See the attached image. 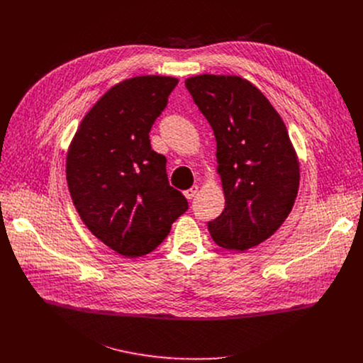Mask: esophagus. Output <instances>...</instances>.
<instances>
[{
  "instance_id": "34e87169",
  "label": "esophagus",
  "mask_w": 363,
  "mask_h": 363,
  "mask_svg": "<svg viewBox=\"0 0 363 363\" xmlns=\"http://www.w3.org/2000/svg\"><path fill=\"white\" fill-rule=\"evenodd\" d=\"M198 192V186L196 185H194V186H191L189 189H186L185 192H184V195L188 198V199H192L194 196H195V194Z\"/></svg>"
}]
</instances>
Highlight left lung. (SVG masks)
Returning <instances> with one entry per match:
<instances>
[{
    "instance_id": "obj_1",
    "label": "left lung",
    "mask_w": 363,
    "mask_h": 363,
    "mask_svg": "<svg viewBox=\"0 0 363 363\" xmlns=\"http://www.w3.org/2000/svg\"><path fill=\"white\" fill-rule=\"evenodd\" d=\"M217 140L225 208L208 221L223 248L245 251L272 237L289 217L298 191V161L286 125L267 97L238 76L185 80Z\"/></svg>"
}]
</instances>
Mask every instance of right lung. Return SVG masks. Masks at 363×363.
<instances>
[{
	"instance_id": "1",
	"label": "right lung",
	"mask_w": 363,
	"mask_h": 363,
	"mask_svg": "<svg viewBox=\"0 0 363 363\" xmlns=\"http://www.w3.org/2000/svg\"><path fill=\"white\" fill-rule=\"evenodd\" d=\"M177 84L167 76L118 83L83 118L67 152V185L82 221L129 258L157 248L188 210L186 198L169 185L167 158L149 140Z\"/></svg>"
}]
</instances>
